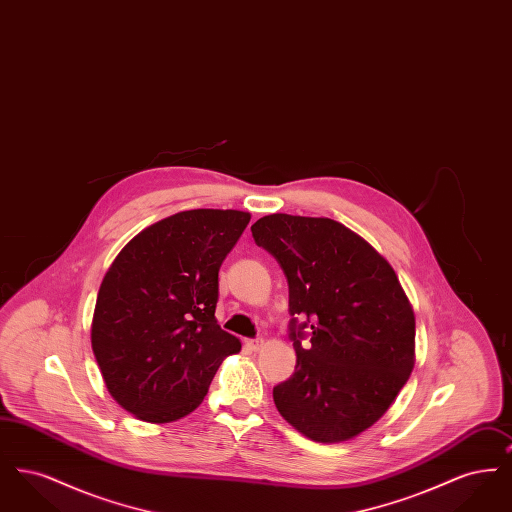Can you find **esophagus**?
<instances>
[{
	"label": "esophagus",
	"mask_w": 512,
	"mask_h": 512,
	"mask_svg": "<svg viewBox=\"0 0 512 512\" xmlns=\"http://www.w3.org/2000/svg\"><path fill=\"white\" fill-rule=\"evenodd\" d=\"M263 345H265V340H263V338H257V340H247V347H249L251 351H259V349H263Z\"/></svg>",
	"instance_id": "obj_1"
}]
</instances>
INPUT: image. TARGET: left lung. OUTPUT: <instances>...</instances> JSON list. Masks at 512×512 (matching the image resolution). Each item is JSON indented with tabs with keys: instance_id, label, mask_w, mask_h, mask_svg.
Listing matches in <instances>:
<instances>
[{
	"instance_id": "obj_1",
	"label": "left lung",
	"mask_w": 512,
	"mask_h": 512,
	"mask_svg": "<svg viewBox=\"0 0 512 512\" xmlns=\"http://www.w3.org/2000/svg\"><path fill=\"white\" fill-rule=\"evenodd\" d=\"M290 286L292 376L272 390L297 432L340 443L378 422L414 366V313L390 263L338 220L274 213L251 226ZM297 317H307L299 325ZM312 326V341L301 344Z\"/></svg>"
}]
</instances>
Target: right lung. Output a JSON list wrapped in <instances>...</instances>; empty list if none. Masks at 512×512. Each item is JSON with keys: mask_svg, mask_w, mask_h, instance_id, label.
I'll return each instance as SVG.
<instances>
[{"mask_svg": "<svg viewBox=\"0 0 512 512\" xmlns=\"http://www.w3.org/2000/svg\"><path fill=\"white\" fill-rule=\"evenodd\" d=\"M251 215L192 209L124 245L99 286L92 349L113 399L144 422L195 411L242 343L217 324L219 268Z\"/></svg>", "mask_w": 512, "mask_h": 512, "instance_id": "add662e5", "label": "right lung"}]
</instances>
